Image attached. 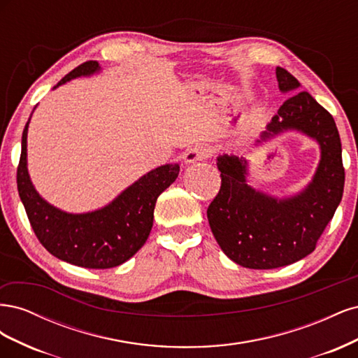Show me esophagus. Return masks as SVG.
I'll use <instances>...</instances> for the list:
<instances>
[{
  "instance_id": "34e87169",
  "label": "esophagus",
  "mask_w": 358,
  "mask_h": 358,
  "mask_svg": "<svg viewBox=\"0 0 358 358\" xmlns=\"http://www.w3.org/2000/svg\"><path fill=\"white\" fill-rule=\"evenodd\" d=\"M209 155H210V149H208L206 146H196L188 150L185 157H183V161H185L187 164H191V162H197V161L209 158Z\"/></svg>"
}]
</instances>
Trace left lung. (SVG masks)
Masks as SVG:
<instances>
[{
	"instance_id": "left-lung-1",
	"label": "left lung",
	"mask_w": 358,
	"mask_h": 358,
	"mask_svg": "<svg viewBox=\"0 0 358 358\" xmlns=\"http://www.w3.org/2000/svg\"><path fill=\"white\" fill-rule=\"evenodd\" d=\"M276 79L279 90L292 95L267 124L262 140L299 131L320 145L321 158L308 185L282 199L249 185L245 158L227 154L216 158L221 189L208 209L209 225L224 254L248 268H276L309 255L338 209L345 185L333 116L309 92L300 91L299 80L287 70L276 67Z\"/></svg>"
}]
</instances>
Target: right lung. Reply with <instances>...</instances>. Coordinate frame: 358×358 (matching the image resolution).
I'll use <instances>...</instances> for the list:
<instances>
[{
  "mask_svg": "<svg viewBox=\"0 0 358 358\" xmlns=\"http://www.w3.org/2000/svg\"><path fill=\"white\" fill-rule=\"evenodd\" d=\"M96 71H100L99 62H85L53 90ZM29 119L22 133L17 191L37 239L53 257L79 267L110 268L125 263L148 241L157 199L176 180L179 164H164L148 171L101 209L86 213L64 212L43 199L31 182L27 162Z\"/></svg>",
  "mask_w": 358,
  "mask_h": 358,
  "instance_id": "1",
  "label": "right lung"
}]
</instances>
